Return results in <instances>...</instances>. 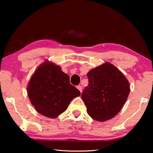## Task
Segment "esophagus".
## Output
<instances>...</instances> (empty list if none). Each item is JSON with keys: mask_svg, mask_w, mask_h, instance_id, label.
I'll list each match as a JSON object with an SVG mask.
<instances>
[{"mask_svg": "<svg viewBox=\"0 0 153 153\" xmlns=\"http://www.w3.org/2000/svg\"><path fill=\"white\" fill-rule=\"evenodd\" d=\"M77 88L79 90L80 92H82V86H80V85H79V86H77Z\"/></svg>", "mask_w": 153, "mask_h": 153, "instance_id": "esophagus-1", "label": "esophagus"}]
</instances>
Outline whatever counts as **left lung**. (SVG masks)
I'll list each match as a JSON object with an SVG mask.
<instances>
[{"instance_id":"1","label":"left lung","mask_w":153,"mask_h":153,"mask_svg":"<svg viewBox=\"0 0 153 153\" xmlns=\"http://www.w3.org/2000/svg\"><path fill=\"white\" fill-rule=\"evenodd\" d=\"M88 85L82 98L87 113L94 120L105 121L120 112L128 97L130 86L125 76L110 63H105L87 74Z\"/></svg>"}]
</instances>
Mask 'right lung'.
Masks as SVG:
<instances>
[{
	"label": "right lung",
	"mask_w": 153,
	"mask_h": 153,
	"mask_svg": "<svg viewBox=\"0 0 153 153\" xmlns=\"http://www.w3.org/2000/svg\"><path fill=\"white\" fill-rule=\"evenodd\" d=\"M32 105L41 115L55 118L63 113L80 92L69 82L61 67L46 61L38 67L27 86Z\"/></svg>",
	"instance_id": "obj_1"
}]
</instances>
